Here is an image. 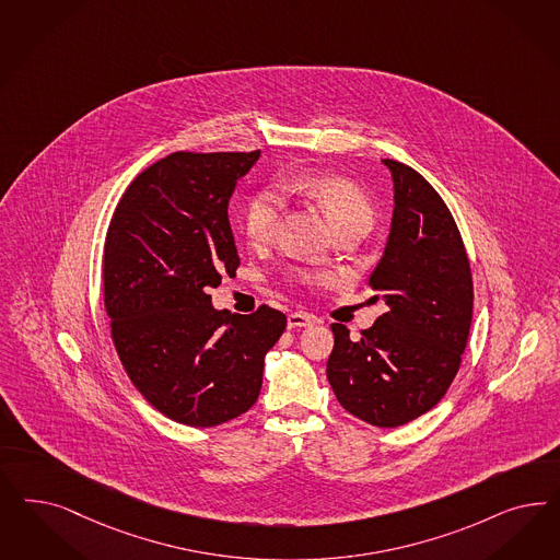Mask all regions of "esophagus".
<instances>
[{"mask_svg": "<svg viewBox=\"0 0 560 560\" xmlns=\"http://www.w3.org/2000/svg\"><path fill=\"white\" fill-rule=\"evenodd\" d=\"M315 324V317L308 315V313H290L289 315V329H301V327H308V325Z\"/></svg>", "mask_w": 560, "mask_h": 560, "instance_id": "1", "label": "esophagus"}]
</instances>
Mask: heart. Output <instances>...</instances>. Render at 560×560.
<instances>
[{
    "mask_svg": "<svg viewBox=\"0 0 560 560\" xmlns=\"http://www.w3.org/2000/svg\"><path fill=\"white\" fill-rule=\"evenodd\" d=\"M282 189L289 194H301L313 199L334 226V231L348 224H364L371 226L373 208L371 201L361 189L338 175H322L307 173L282 183ZM282 214V194L276 187H266L255 191L247 199L243 210V231L253 247L268 245Z\"/></svg>",
    "mask_w": 560,
    "mask_h": 560,
    "instance_id": "b5f03b06",
    "label": "heart"
}]
</instances>
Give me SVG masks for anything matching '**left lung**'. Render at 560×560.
<instances>
[{
    "mask_svg": "<svg viewBox=\"0 0 560 560\" xmlns=\"http://www.w3.org/2000/svg\"><path fill=\"white\" fill-rule=\"evenodd\" d=\"M383 164L394 179V217L369 284L387 313L359 340L331 325L327 381L343 410L396 429L447 394L468 343L474 287L464 241L433 185L408 164Z\"/></svg>",
    "mask_w": 560,
    "mask_h": 560,
    "instance_id": "obj_1",
    "label": "left lung"
}]
</instances>
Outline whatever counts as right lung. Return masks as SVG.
<instances>
[{"label": "right lung", "instance_id": "obj_1", "mask_svg": "<svg viewBox=\"0 0 560 560\" xmlns=\"http://www.w3.org/2000/svg\"><path fill=\"white\" fill-rule=\"evenodd\" d=\"M255 152H173L148 166L108 224L103 284L110 338L138 392L166 418L217 427L257 401L264 359L287 315L212 307L208 290L241 264L229 222Z\"/></svg>", "mask_w": 560, "mask_h": 560}]
</instances>
